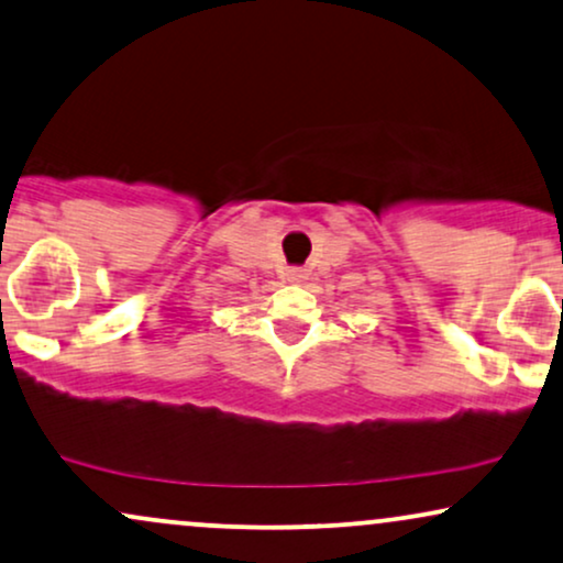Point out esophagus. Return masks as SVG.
<instances>
[{"label": "esophagus", "mask_w": 563, "mask_h": 563, "mask_svg": "<svg viewBox=\"0 0 563 563\" xmlns=\"http://www.w3.org/2000/svg\"><path fill=\"white\" fill-rule=\"evenodd\" d=\"M287 279L289 282H305V279H308V271H305V268H289Z\"/></svg>", "instance_id": "obj_1"}]
</instances>
